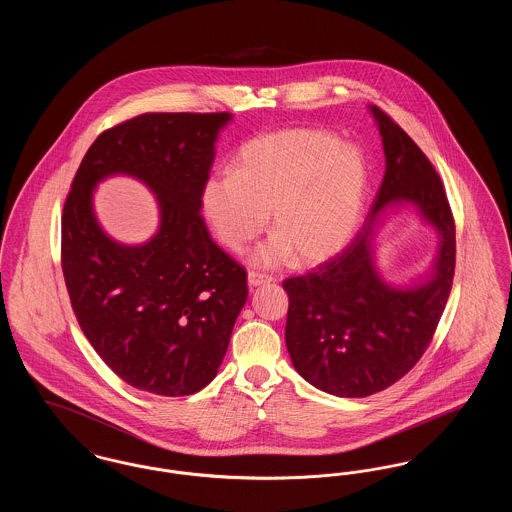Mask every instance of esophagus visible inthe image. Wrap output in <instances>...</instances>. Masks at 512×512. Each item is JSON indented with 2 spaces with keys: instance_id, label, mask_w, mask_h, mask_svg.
<instances>
[{
  "instance_id": "34e87169",
  "label": "esophagus",
  "mask_w": 512,
  "mask_h": 512,
  "mask_svg": "<svg viewBox=\"0 0 512 512\" xmlns=\"http://www.w3.org/2000/svg\"><path fill=\"white\" fill-rule=\"evenodd\" d=\"M268 282H272V276H268V274H261V272H255V270H251V272L247 274V284H249L251 288L263 286V284H268Z\"/></svg>"
}]
</instances>
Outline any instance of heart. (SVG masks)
<instances>
[{"label":"heart","mask_w":512,"mask_h":512,"mask_svg":"<svg viewBox=\"0 0 512 512\" xmlns=\"http://www.w3.org/2000/svg\"><path fill=\"white\" fill-rule=\"evenodd\" d=\"M366 163L332 132L293 128L257 136L236 155V171L203 184V213L217 238L242 251L267 224L274 234L253 261L276 267L328 259L351 238L363 209Z\"/></svg>","instance_id":"b5f03b06"}]
</instances>
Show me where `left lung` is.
Returning a JSON list of instances; mask_svg holds the SVG:
<instances>
[{
	"instance_id": "1",
	"label": "left lung",
	"mask_w": 512,
	"mask_h": 512,
	"mask_svg": "<svg viewBox=\"0 0 512 512\" xmlns=\"http://www.w3.org/2000/svg\"><path fill=\"white\" fill-rule=\"evenodd\" d=\"M386 174L363 228L338 257L284 280L290 297L286 347L318 390L366 397L401 380L434 338L455 274V220L438 172L411 136L376 105ZM413 204L437 228L439 257L428 279L401 289L377 272L371 240L386 208Z\"/></svg>"
}]
</instances>
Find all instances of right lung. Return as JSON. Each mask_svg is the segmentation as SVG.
<instances>
[{
  "mask_svg": "<svg viewBox=\"0 0 512 512\" xmlns=\"http://www.w3.org/2000/svg\"><path fill=\"white\" fill-rule=\"evenodd\" d=\"M230 113H144L86 151L61 219V267L84 336L126 384L165 397L205 388L247 301V274L213 242L201 192ZM142 179L160 228L146 245L111 241L93 213L97 182Z\"/></svg>",
  "mask_w": 512,
  "mask_h": 512,
  "instance_id": "1",
  "label": "right lung"
}]
</instances>
